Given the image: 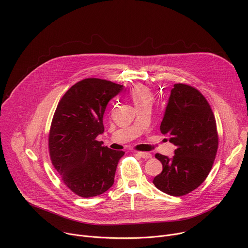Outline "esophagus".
I'll use <instances>...</instances> for the list:
<instances>
[{"instance_id":"1","label":"esophagus","mask_w":248,"mask_h":248,"mask_svg":"<svg viewBox=\"0 0 248 248\" xmlns=\"http://www.w3.org/2000/svg\"><path fill=\"white\" fill-rule=\"evenodd\" d=\"M137 155L143 159H150L152 157V154L149 152H137Z\"/></svg>"}]
</instances>
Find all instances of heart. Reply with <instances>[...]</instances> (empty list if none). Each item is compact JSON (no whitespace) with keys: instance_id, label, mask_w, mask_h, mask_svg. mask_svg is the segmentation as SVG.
<instances>
[{"instance_id":"obj_1","label":"heart","mask_w":248,"mask_h":248,"mask_svg":"<svg viewBox=\"0 0 248 248\" xmlns=\"http://www.w3.org/2000/svg\"><path fill=\"white\" fill-rule=\"evenodd\" d=\"M130 97L134 103V105H137L139 103H142L145 101H151L153 100V95L151 93V91L142 85H138L136 87H134L131 90L130 93Z\"/></svg>"}]
</instances>
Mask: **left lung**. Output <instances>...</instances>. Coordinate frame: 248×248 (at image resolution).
Returning <instances> with one entry per match:
<instances>
[{"mask_svg": "<svg viewBox=\"0 0 248 248\" xmlns=\"http://www.w3.org/2000/svg\"><path fill=\"white\" fill-rule=\"evenodd\" d=\"M160 130L176 149L172 158L155 155L163 170L153 184L169 195H186L206 180L216 158L219 138L214 114L197 89L176 83L170 90Z\"/></svg>", "mask_w": 248, "mask_h": 248, "instance_id": "left-lung-1", "label": "left lung"}]
</instances>
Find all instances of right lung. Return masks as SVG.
<instances>
[{"label":"right lung","instance_id":"right-lung-1","mask_svg":"<svg viewBox=\"0 0 248 248\" xmlns=\"http://www.w3.org/2000/svg\"><path fill=\"white\" fill-rule=\"evenodd\" d=\"M123 85L100 78H85L60 100L49 132L52 164L63 184L88 198L107 191L124 151L103 146L96 137L104 132L103 116Z\"/></svg>","mask_w":248,"mask_h":248}]
</instances>
